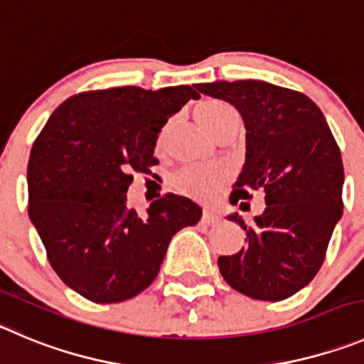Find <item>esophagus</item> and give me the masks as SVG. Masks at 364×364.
I'll use <instances>...</instances> for the list:
<instances>
[{"instance_id": "esophagus-1", "label": "esophagus", "mask_w": 364, "mask_h": 364, "mask_svg": "<svg viewBox=\"0 0 364 364\" xmlns=\"http://www.w3.org/2000/svg\"><path fill=\"white\" fill-rule=\"evenodd\" d=\"M203 223H206V224H219L220 223V217L217 215L215 212H212V210H205V212H203Z\"/></svg>"}]
</instances>
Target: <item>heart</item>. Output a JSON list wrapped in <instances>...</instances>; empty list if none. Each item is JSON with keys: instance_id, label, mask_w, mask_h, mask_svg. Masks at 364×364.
<instances>
[{"instance_id": "obj_1", "label": "heart", "mask_w": 364, "mask_h": 364, "mask_svg": "<svg viewBox=\"0 0 364 364\" xmlns=\"http://www.w3.org/2000/svg\"><path fill=\"white\" fill-rule=\"evenodd\" d=\"M232 117H237V111L223 100L208 98V100H203L196 105V118L208 134H212L215 129H219ZM166 131H168V127L159 132L158 147H161L163 141H165ZM228 171L223 166H192V168H185V171L179 172L174 181L176 186L185 196L199 199V201H208V199L215 198L217 192L228 183Z\"/></svg>"}]
</instances>
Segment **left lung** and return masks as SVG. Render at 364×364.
I'll return each mask as SVG.
<instances>
[{"label": "left lung", "mask_w": 364, "mask_h": 364, "mask_svg": "<svg viewBox=\"0 0 364 364\" xmlns=\"http://www.w3.org/2000/svg\"><path fill=\"white\" fill-rule=\"evenodd\" d=\"M203 95L226 100L246 127V161L230 203L262 190L266 210L247 226L246 246L219 257L233 289L255 300L280 301L316 277L343 215V161L320 107L300 91L264 80L196 84ZM242 206V203H240Z\"/></svg>", "instance_id": "left-lung-1"}]
</instances>
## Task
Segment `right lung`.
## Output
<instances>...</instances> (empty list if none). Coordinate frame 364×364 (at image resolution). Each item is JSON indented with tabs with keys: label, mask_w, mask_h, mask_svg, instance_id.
Segmentation results:
<instances>
[{
	"label": "right lung",
	"mask_w": 364,
	"mask_h": 364,
	"mask_svg": "<svg viewBox=\"0 0 364 364\" xmlns=\"http://www.w3.org/2000/svg\"><path fill=\"white\" fill-rule=\"evenodd\" d=\"M190 86H136L73 95L53 111L28 159V215L60 280L95 304L140 294L158 277L172 237L201 219L190 199L166 193L147 217L127 208L134 172L158 165L156 140Z\"/></svg>",
	"instance_id": "1"
}]
</instances>
